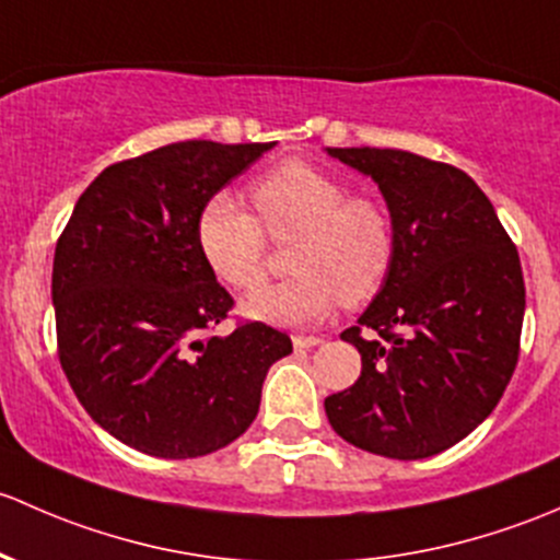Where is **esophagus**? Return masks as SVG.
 <instances>
[{
    "label": "esophagus",
    "instance_id": "esophagus-1",
    "mask_svg": "<svg viewBox=\"0 0 560 560\" xmlns=\"http://www.w3.org/2000/svg\"><path fill=\"white\" fill-rule=\"evenodd\" d=\"M323 342V337H313V334H293V348L296 350H310V348H315V345H320Z\"/></svg>",
    "mask_w": 560,
    "mask_h": 560
}]
</instances>
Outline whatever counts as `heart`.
<instances>
[{"label":"heart","instance_id":"b5f03b06","mask_svg":"<svg viewBox=\"0 0 560 560\" xmlns=\"http://www.w3.org/2000/svg\"><path fill=\"white\" fill-rule=\"evenodd\" d=\"M272 234L296 232L291 280L267 285L242 302V313L272 326L318 323L339 302L359 307L380 293L394 267V223L383 205L350 196L348 186L315 166L291 161L253 188ZM196 245L207 267L232 288L264 280L267 234L234 194L205 201L196 218Z\"/></svg>","mask_w":560,"mask_h":560}]
</instances>
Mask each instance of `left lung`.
Wrapping results in <instances>:
<instances>
[{
  "instance_id": "left-lung-1",
  "label": "left lung",
  "mask_w": 560,
  "mask_h": 560,
  "mask_svg": "<svg viewBox=\"0 0 560 560\" xmlns=\"http://www.w3.org/2000/svg\"><path fill=\"white\" fill-rule=\"evenodd\" d=\"M326 153L377 183L396 240L385 285L339 334L359 348L361 377L328 396V423L361 451L429 458L471 434L515 372L526 313L517 247L451 164L390 148Z\"/></svg>"
}]
</instances>
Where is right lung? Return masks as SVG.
Here are the masks:
<instances>
[{
    "label": "right lung",
    "instance_id": "right-lung-1",
    "mask_svg": "<svg viewBox=\"0 0 560 560\" xmlns=\"http://www.w3.org/2000/svg\"><path fill=\"white\" fill-rule=\"evenodd\" d=\"M275 142H172L107 166L54 256L59 359L85 412L155 458H196L247 431L269 366L293 350L267 323L205 337L232 310L196 245L205 201Z\"/></svg>",
    "mask_w": 560,
    "mask_h": 560
}]
</instances>
